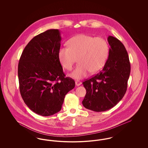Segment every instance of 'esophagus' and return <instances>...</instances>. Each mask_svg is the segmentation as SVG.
I'll return each mask as SVG.
<instances>
[{"label": "esophagus", "instance_id": "34e87169", "mask_svg": "<svg viewBox=\"0 0 148 148\" xmlns=\"http://www.w3.org/2000/svg\"><path fill=\"white\" fill-rule=\"evenodd\" d=\"M82 84V82H80V81H75V85H77V86H80V85Z\"/></svg>", "mask_w": 148, "mask_h": 148}]
</instances>
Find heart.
I'll return each mask as SVG.
<instances>
[{
    "label": "heart",
    "mask_w": 148,
    "mask_h": 148,
    "mask_svg": "<svg viewBox=\"0 0 148 148\" xmlns=\"http://www.w3.org/2000/svg\"><path fill=\"white\" fill-rule=\"evenodd\" d=\"M68 47H60L58 57L62 65L71 71L75 62L76 57L79 63L71 73V77L81 79L91 71L95 73L105 65L109 53V46L106 40L100 37L80 34L68 41Z\"/></svg>",
    "instance_id": "1"
}]
</instances>
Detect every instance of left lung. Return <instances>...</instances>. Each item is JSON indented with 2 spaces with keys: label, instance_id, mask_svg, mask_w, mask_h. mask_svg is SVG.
<instances>
[{
  "label": "left lung",
  "instance_id": "1",
  "mask_svg": "<svg viewBox=\"0 0 148 148\" xmlns=\"http://www.w3.org/2000/svg\"><path fill=\"white\" fill-rule=\"evenodd\" d=\"M109 56L98 74L83 83L86 93L82 101L85 108L100 112L116 106L124 96L130 73L126 49L117 38L109 35Z\"/></svg>",
  "mask_w": 148,
  "mask_h": 148
}]
</instances>
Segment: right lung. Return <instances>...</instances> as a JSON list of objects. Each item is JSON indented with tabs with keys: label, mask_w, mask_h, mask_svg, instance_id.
<instances>
[{
	"label": "right lung",
	"mask_w": 148,
	"mask_h": 148,
	"mask_svg": "<svg viewBox=\"0 0 148 148\" xmlns=\"http://www.w3.org/2000/svg\"><path fill=\"white\" fill-rule=\"evenodd\" d=\"M62 38L58 29L34 37L25 47L18 64L21 97L34 113L50 116L59 112L75 82L65 77L58 57Z\"/></svg>",
	"instance_id": "1"
}]
</instances>
